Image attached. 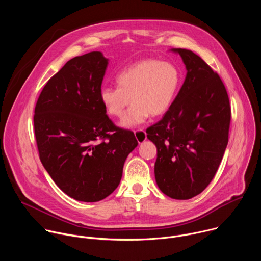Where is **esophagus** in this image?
Here are the masks:
<instances>
[{"instance_id":"esophagus-1","label":"esophagus","mask_w":261,"mask_h":261,"mask_svg":"<svg viewBox=\"0 0 261 261\" xmlns=\"http://www.w3.org/2000/svg\"><path fill=\"white\" fill-rule=\"evenodd\" d=\"M134 134H135V137L137 139V141L140 143V142H143L145 139H146V133L143 129H138V130H135L134 131Z\"/></svg>"}]
</instances>
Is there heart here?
I'll return each mask as SVG.
<instances>
[{"instance_id": "b5f03b06", "label": "heart", "mask_w": 261, "mask_h": 261, "mask_svg": "<svg viewBox=\"0 0 261 261\" xmlns=\"http://www.w3.org/2000/svg\"><path fill=\"white\" fill-rule=\"evenodd\" d=\"M179 70L169 62L145 59L123 69L117 75L118 87L105 86L100 100L107 113L121 118L131 107L121 126L131 128L143 123L150 115L159 117L167 113L180 86Z\"/></svg>"}]
</instances>
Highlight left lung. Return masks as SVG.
Segmentation results:
<instances>
[{"mask_svg": "<svg viewBox=\"0 0 261 261\" xmlns=\"http://www.w3.org/2000/svg\"><path fill=\"white\" fill-rule=\"evenodd\" d=\"M187 69L164 117L146 129L157 146L155 177L173 199H190L214 178L228 143L231 109L224 84L196 54L172 48Z\"/></svg>", "mask_w": 261, "mask_h": 261, "instance_id": "1", "label": "left lung"}]
</instances>
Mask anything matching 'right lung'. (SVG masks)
I'll use <instances>...</instances> for the list:
<instances>
[{"instance_id": "1", "label": "right lung", "mask_w": 261, "mask_h": 261, "mask_svg": "<svg viewBox=\"0 0 261 261\" xmlns=\"http://www.w3.org/2000/svg\"><path fill=\"white\" fill-rule=\"evenodd\" d=\"M107 64L100 51L71 59L35 106L41 163L58 187L79 201L96 202L113 193L138 144L132 131L111 122L100 100Z\"/></svg>"}]
</instances>
